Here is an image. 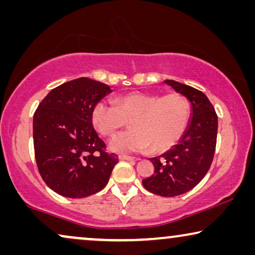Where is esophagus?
Wrapping results in <instances>:
<instances>
[{
    "label": "esophagus",
    "instance_id": "obj_1",
    "mask_svg": "<svg viewBox=\"0 0 255 255\" xmlns=\"http://www.w3.org/2000/svg\"><path fill=\"white\" fill-rule=\"evenodd\" d=\"M120 160H125V161H138L139 158H134V156L128 155H120Z\"/></svg>",
    "mask_w": 255,
    "mask_h": 255
}]
</instances>
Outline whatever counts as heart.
I'll use <instances>...</instances> for the list:
<instances>
[{"label": "heart", "mask_w": 255, "mask_h": 255, "mask_svg": "<svg viewBox=\"0 0 255 255\" xmlns=\"http://www.w3.org/2000/svg\"><path fill=\"white\" fill-rule=\"evenodd\" d=\"M114 104L99 102L94 107L92 121L103 135H113L130 123V130L111 139L109 148L115 153H138L152 148L165 152L186 130L189 120L187 100L177 93L159 94L132 92L117 96Z\"/></svg>", "instance_id": "obj_1"}]
</instances>
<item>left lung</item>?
Masks as SVG:
<instances>
[{
  "label": "left lung",
  "instance_id": "1",
  "mask_svg": "<svg viewBox=\"0 0 255 255\" xmlns=\"http://www.w3.org/2000/svg\"><path fill=\"white\" fill-rule=\"evenodd\" d=\"M163 82L189 101L190 116L179 142L149 159L154 174L142 180V186L152 194L174 197L193 189L208 173L216 149L218 118L210 101L200 90L174 80Z\"/></svg>",
  "mask_w": 255,
  "mask_h": 255
}]
</instances>
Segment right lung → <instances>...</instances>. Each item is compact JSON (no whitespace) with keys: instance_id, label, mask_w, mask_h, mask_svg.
<instances>
[{"instance_id":"add662e5","label":"right lung","mask_w":255,"mask_h":255,"mask_svg":"<svg viewBox=\"0 0 255 255\" xmlns=\"http://www.w3.org/2000/svg\"><path fill=\"white\" fill-rule=\"evenodd\" d=\"M113 90L88 78H79L52 89L33 115L36 162L45 183L69 198H83L107 186L117 155L93 127L96 103Z\"/></svg>"}]
</instances>
